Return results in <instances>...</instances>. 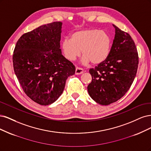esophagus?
<instances>
[{
	"mask_svg": "<svg viewBox=\"0 0 151 151\" xmlns=\"http://www.w3.org/2000/svg\"><path fill=\"white\" fill-rule=\"evenodd\" d=\"M83 72H84L83 70L81 68H79V67L76 68V70H75V74L76 75H80V74L83 73Z\"/></svg>",
	"mask_w": 151,
	"mask_h": 151,
	"instance_id": "34e87169",
	"label": "esophagus"
}]
</instances>
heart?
Instances as JSON below:
<instances>
[{
    "mask_svg": "<svg viewBox=\"0 0 151 151\" xmlns=\"http://www.w3.org/2000/svg\"><path fill=\"white\" fill-rule=\"evenodd\" d=\"M111 47V39L107 33L96 29H86L74 32L71 39L62 41L61 49L66 59L74 61L80 56L81 61L86 65L90 61L99 65L107 58Z\"/></svg>",
    "mask_w": 151,
    "mask_h": 151,
    "instance_id": "obj_1",
    "label": "heart"
}]
</instances>
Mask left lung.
Returning a JSON list of instances; mask_svg holds the SVG:
<instances>
[{
    "label": "left lung",
    "mask_w": 151,
    "mask_h": 151,
    "mask_svg": "<svg viewBox=\"0 0 151 151\" xmlns=\"http://www.w3.org/2000/svg\"><path fill=\"white\" fill-rule=\"evenodd\" d=\"M115 35L107 58L89 70L92 80L87 90L91 98L108 105L129 90L137 73L139 57L135 43L128 33L114 25Z\"/></svg>",
    "instance_id": "obj_1"
}]
</instances>
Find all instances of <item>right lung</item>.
<instances>
[{
    "label": "right lung",
    "instance_id": "right-lung-1",
    "mask_svg": "<svg viewBox=\"0 0 151 151\" xmlns=\"http://www.w3.org/2000/svg\"><path fill=\"white\" fill-rule=\"evenodd\" d=\"M61 22L45 24L19 39L12 56L19 83L27 96L41 105L58 100L68 77L75 73L60 49Z\"/></svg>",
    "mask_w": 151,
    "mask_h": 151
}]
</instances>
